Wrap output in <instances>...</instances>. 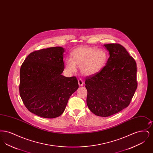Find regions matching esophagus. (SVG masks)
<instances>
[{
  "instance_id": "obj_1",
  "label": "esophagus",
  "mask_w": 153,
  "mask_h": 153,
  "mask_svg": "<svg viewBox=\"0 0 153 153\" xmlns=\"http://www.w3.org/2000/svg\"><path fill=\"white\" fill-rule=\"evenodd\" d=\"M78 83H79V86H82L84 85V81L81 79H79L78 80Z\"/></svg>"
}]
</instances>
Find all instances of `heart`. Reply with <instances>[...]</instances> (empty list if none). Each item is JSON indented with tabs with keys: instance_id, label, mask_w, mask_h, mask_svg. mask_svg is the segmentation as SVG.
I'll use <instances>...</instances> for the list:
<instances>
[{
	"instance_id": "1",
	"label": "heart",
	"mask_w": 153,
	"mask_h": 153,
	"mask_svg": "<svg viewBox=\"0 0 153 153\" xmlns=\"http://www.w3.org/2000/svg\"><path fill=\"white\" fill-rule=\"evenodd\" d=\"M107 54L102 49L89 47H79L71 53V59L65 62V68L69 73L76 72L77 67L80 68L82 74L90 76L100 72L105 64Z\"/></svg>"
}]
</instances>
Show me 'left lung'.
Masks as SVG:
<instances>
[{
	"label": "left lung",
	"mask_w": 153,
	"mask_h": 153,
	"mask_svg": "<svg viewBox=\"0 0 153 153\" xmlns=\"http://www.w3.org/2000/svg\"><path fill=\"white\" fill-rule=\"evenodd\" d=\"M109 57L102 71L85 79L87 104L97 116L108 117L127 107L137 88V64L123 46L104 45Z\"/></svg>",
	"instance_id": "1"
}]
</instances>
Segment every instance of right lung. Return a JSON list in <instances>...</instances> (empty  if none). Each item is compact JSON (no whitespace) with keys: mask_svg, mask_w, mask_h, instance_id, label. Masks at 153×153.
Returning a JSON list of instances; mask_svg holds the SVG:
<instances>
[{"mask_svg":"<svg viewBox=\"0 0 153 153\" xmlns=\"http://www.w3.org/2000/svg\"><path fill=\"white\" fill-rule=\"evenodd\" d=\"M64 52L59 46L33 51L21 67V97L27 109L37 116L49 119L59 117L79 88L75 76L61 74Z\"/></svg>","mask_w":153,"mask_h":153,"instance_id":"right-lung-1","label":"right lung"}]
</instances>
